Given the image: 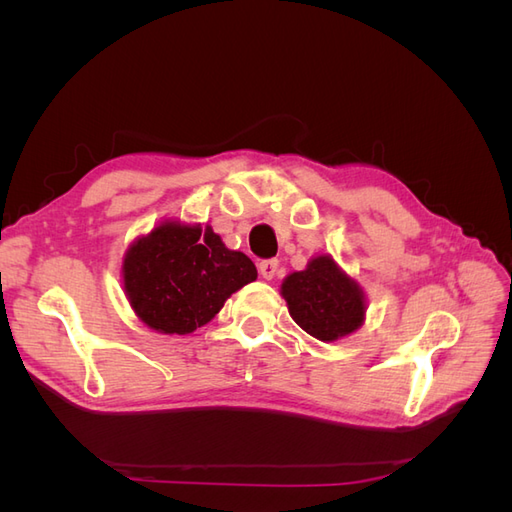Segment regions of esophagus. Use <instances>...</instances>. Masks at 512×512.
I'll return each instance as SVG.
<instances>
[{"mask_svg": "<svg viewBox=\"0 0 512 512\" xmlns=\"http://www.w3.org/2000/svg\"><path fill=\"white\" fill-rule=\"evenodd\" d=\"M277 267H280V262H277L275 258H269V260H262L258 265V271L260 275L265 277V280H273L275 273H277Z\"/></svg>", "mask_w": 512, "mask_h": 512, "instance_id": "1", "label": "esophagus"}]
</instances>
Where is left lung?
I'll use <instances>...</instances> for the list:
<instances>
[{
	"instance_id": "1",
	"label": "left lung",
	"mask_w": 512,
	"mask_h": 512,
	"mask_svg": "<svg viewBox=\"0 0 512 512\" xmlns=\"http://www.w3.org/2000/svg\"><path fill=\"white\" fill-rule=\"evenodd\" d=\"M282 294L292 320L320 342L344 337L363 322V294L331 256H318L305 271L288 275Z\"/></svg>"
}]
</instances>
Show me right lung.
Segmentation results:
<instances>
[{
  "label": "right lung",
  "mask_w": 512,
  "mask_h": 512,
  "mask_svg": "<svg viewBox=\"0 0 512 512\" xmlns=\"http://www.w3.org/2000/svg\"><path fill=\"white\" fill-rule=\"evenodd\" d=\"M256 275L254 262L228 250L211 228L173 222L138 239L123 260V286L138 318L179 335L207 324Z\"/></svg>",
  "instance_id": "right-lung-1"
}]
</instances>
